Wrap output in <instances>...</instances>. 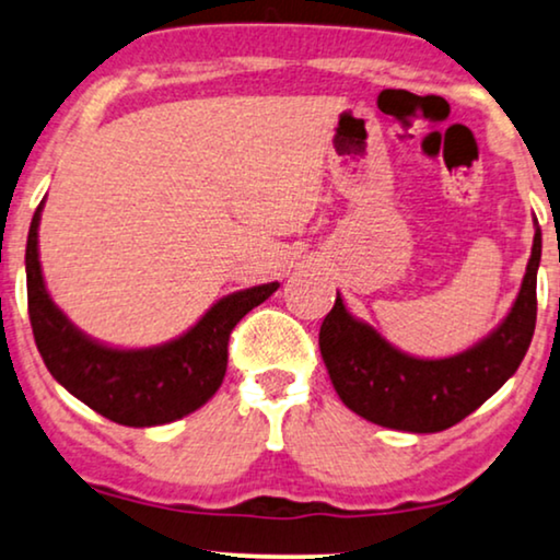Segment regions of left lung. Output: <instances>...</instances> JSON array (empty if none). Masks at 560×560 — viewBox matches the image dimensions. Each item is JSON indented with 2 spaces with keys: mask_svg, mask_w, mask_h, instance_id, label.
Wrapping results in <instances>:
<instances>
[{
  "mask_svg": "<svg viewBox=\"0 0 560 560\" xmlns=\"http://www.w3.org/2000/svg\"><path fill=\"white\" fill-rule=\"evenodd\" d=\"M542 237L535 228L533 253L510 315L474 348L451 358H415L355 319L340 294L319 327V353L342 405L363 420L405 432H441L479 409L530 348L538 317V266Z\"/></svg>",
  "mask_w": 560,
  "mask_h": 560,
  "instance_id": "8db88e82",
  "label": "left lung"
}]
</instances>
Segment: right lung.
<instances>
[{
    "mask_svg": "<svg viewBox=\"0 0 560 560\" xmlns=\"http://www.w3.org/2000/svg\"><path fill=\"white\" fill-rule=\"evenodd\" d=\"M40 212L43 202L27 233V312L35 346L56 382L94 412L128 428L182 420L212 399L225 378L230 332L279 289V281L222 296L191 330L163 346L138 350L102 346L73 327L50 300L37 258Z\"/></svg>",
    "mask_w": 560,
    "mask_h": 560,
    "instance_id": "1",
    "label": "right lung"
}]
</instances>
